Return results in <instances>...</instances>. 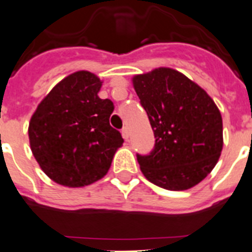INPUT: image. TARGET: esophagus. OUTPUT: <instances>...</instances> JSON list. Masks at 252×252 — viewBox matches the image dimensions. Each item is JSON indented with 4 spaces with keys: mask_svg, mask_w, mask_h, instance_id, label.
Here are the masks:
<instances>
[{
    "mask_svg": "<svg viewBox=\"0 0 252 252\" xmlns=\"http://www.w3.org/2000/svg\"><path fill=\"white\" fill-rule=\"evenodd\" d=\"M122 135H123V138L126 139V140H128V138H129V130H128V128H126V126H124V128L122 129Z\"/></svg>",
    "mask_w": 252,
    "mask_h": 252,
    "instance_id": "34e87169",
    "label": "esophagus"
}]
</instances>
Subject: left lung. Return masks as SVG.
I'll list each match as a JSON object with an SVG mask.
<instances>
[{
  "mask_svg": "<svg viewBox=\"0 0 252 252\" xmlns=\"http://www.w3.org/2000/svg\"><path fill=\"white\" fill-rule=\"evenodd\" d=\"M133 85L155 135L150 154H136L141 172L168 191L198 185L223 149L218 107L198 85L168 67L136 75Z\"/></svg>",
  "mask_w": 252,
  "mask_h": 252,
  "instance_id": "1",
  "label": "left lung"
}]
</instances>
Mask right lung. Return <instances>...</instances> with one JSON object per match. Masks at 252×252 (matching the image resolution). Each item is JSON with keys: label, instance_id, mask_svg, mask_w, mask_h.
Returning <instances> with one entry per match:
<instances>
[{"label": "right lung", "instance_id": "add662e5", "mask_svg": "<svg viewBox=\"0 0 252 252\" xmlns=\"http://www.w3.org/2000/svg\"><path fill=\"white\" fill-rule=\"evenodd\" d=\"M102 81L89 71L61 80L29 122L32 153L54 182L82 187L101 180L123 138L109 124L114 106L101 99Z\"/></svg>", "mask_w": 252, "mask_h": 252}]
</instances>
